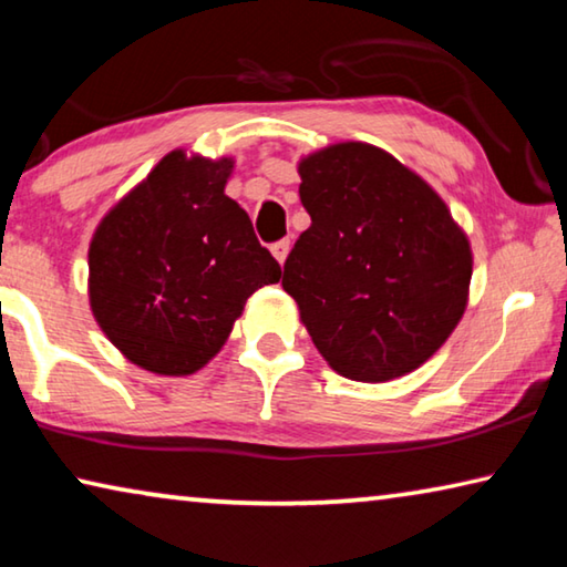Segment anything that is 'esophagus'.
Returning a JSON list of instances; mask_svg holds the SVG:
<instances>
[{"label": "esophagus", "instance_id": "34e87169", "mask_svg": "<svg viewBox=\"0 0 567 567\" xmlns=\"http://www.w3.org/2000/svg\"><path fill=\"white\" fill-rule=\"evenodd\" d=\"M290 247H292L290 239H277V243L270 247L272 255H275V260L282 265L287 260V255H290Z\"/></svg>", "mask_w": 567, "mask_h": 567}]
</instances>
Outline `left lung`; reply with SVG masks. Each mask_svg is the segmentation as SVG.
Listing matches in <instances>:
<instances>
[{
    "label": "left lung",
    "instance_id": "1",
    "mask_svg": "<svg viewBox=\"0 0 567 567\" xmlns=\"http://www.w3.org/2000/svg\"><path fill=\"white\" fill-rule=\"evenodd\" d=\"M312 225L285 260L282 287L332 370L385 382L420 368L467 305L473 255L437 192L362 142L300 162Z\"/></svg>",
    "mask_w": 567,
    "mask_h": 567
}]
</instances>
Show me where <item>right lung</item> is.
I'll return each mask as SVG.
<instances>
[{"mask_svg": "<svg viewBox=\"0 0 567 567\" xmlns=\"http://www.w3.org/2000/svg\"><path fill=\"white\" fill-rule=\"evenodd\" d=\"M229 172L227 157L169 152L92 237L94 318L124 358L157 375L213 360L247 297L282 275L225 195Z\"/></svg>", "mask_w": 567, "mask_h": 567, "instance_id": "add662e5", "label": "right lung"}]
</instances>
